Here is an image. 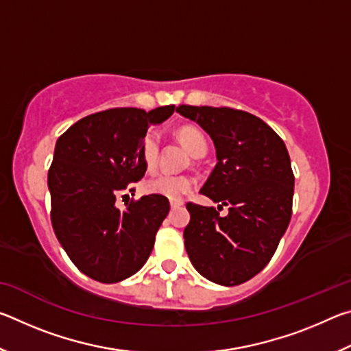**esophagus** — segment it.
<instances>
[{
  "label": "esophagus",
  "instance_id": "esophagus-1",
  "mask_svg": "<svg viewBox=\"0 0 351 351\" xmlns=\"http://www.w3.org/2000/svg\"><path fill=\"white\" fill-rule=\"evenodd\" d=\"M182 204H184V201H170L171 209H178V207H181Z\"/></svg>",
  "mask_w": 351,
  "mask_h": 351
}]
</instances>
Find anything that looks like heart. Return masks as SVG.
I'll use <instances>...</instances> for the list:
<instances>
[{"label": "heart", "instance_id": "heart-1", "mask_svg": "<svg viewBox=\"0 0 351 351\" xmlns=\"http://www.w3.org/2000/svg\"><path fill=\"white\" fill-rule=\"evenodd\" d=\"M178 138L187 148L193 158H201L206 154L207 142L203 133L195 127H181L178 130ZM159 147H161V134L156 130H148L141 145V156L147 170H153L158 164ZM145 192L159 195L169 199H181L195 189V180L189 175L159 173L144 184Z\"/></svg>", "mask_w": 351, "mask_h": 351}]
</instances>
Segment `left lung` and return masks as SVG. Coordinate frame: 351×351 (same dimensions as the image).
I'll use <instances>...</instances> for the list:
<instances>
[{
  "mask_svg": "<svg viewBox=\"0 0 351 351\" xmlns=\"http://www.w3.org/2000/svg\"><path fill=\"white\" fill-rule=\"evenodd\" d=\"M176 111L210 136L218 162L199 193L215 203H187L184 245L201 276L235 287L269 263L293 213L294 173L285 142L268 123L229 106L180 105ZM230 206L226 217L219 215Z\"/></svg>",
  "mask_w": 351,
  "mask_h": 351,
  "instance_id": "8db88e82",
  "label": "left lung"
}]
</instances>
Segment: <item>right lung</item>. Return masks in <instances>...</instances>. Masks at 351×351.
Listing matches in <instances>:
<instances>
[{"label":"right lung","mask_w":351,"mask_h":351,"mask_svg":"<svg viewBox=\"0 0 351 351\" xmlns=\"http://www.w3.org/2000/svg\"><path fill=\"white\" fill-rule=\"evenodd\" d=\"M173 111L175 105L110 108L80 119L57 139L47 173L52 228L71 261L94 280L121 282L150 257L169 199L145 195L125 210L116 199L145 175L141 145L148 125Z\"/></svg>","instance_id":"right-lung-1"}]
</instances>
